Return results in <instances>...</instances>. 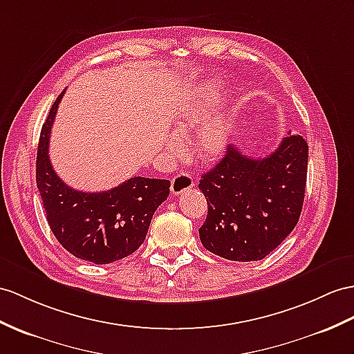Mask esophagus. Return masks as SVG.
<instances>
[{
    "instance_id": "esophagus-1",
    "label": "esophagus",
    "mask_w": 354,
    "mask_h": 354,
    "mask_svg": "<svg viewBox=\"0 0 354 354\" xmlns=\"http://www.w3.org/2000/svg\"><path fill=\"white\" fill-rule=\"evenodd\" d=\"M194 187V178L187 172H180L174 178L171 180V194L182 195Z\"/></svg>"
}]
</instances>
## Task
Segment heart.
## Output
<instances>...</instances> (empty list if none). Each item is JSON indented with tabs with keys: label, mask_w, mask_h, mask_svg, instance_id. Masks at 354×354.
<instances>
[{
	"label": "heart",
	"mask_w": 354,
	"mask_h": 354,
	"mask_svg": "<svg viewBox=\"0 0 354 354\" xmlns=\"http://www.w3.org/2000/svg\"><path fill=\"white\" fill-rule=\"evenodd\" d=\"M221 85L218 82H207L198 90L192 97L178 111V124L185 131L192 127L203 126L210 115V111L214 105ZM228 142L227 129L222 123H210L200 132L196 138V149L204 159H214L225 150ZM178 140H174V145H178Z\"/></svg>",
	"instance_id": "obj_1"
}]
</instances>
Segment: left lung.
Masks as SVG:
<instances>
[{"label":"left lung","mask_w":354,"mask_h":354,"mask_svg":"<svg viewBox=\"0 0 354 354\" xmlns=\"http://www.w3.org/2000/svg\"><path fill=\"white\" fill-rule=\"evenodd\" d=\"M308 144L282 138L266 158H249L234 145L201 176L207 218L203 246L231 261H258L277 249L299 222L305 200Z\"/></svg>","instance_id":"1"}]
</instances>
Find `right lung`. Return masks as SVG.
Instances as JSON below:
<instances>
[{"mask_svg":"<svg viewBox=\"0 0 354 354\" xmlns=\"http://www.w3.org/2000/svg\"><path fill=\"white\" fill-rule=\"evenodd\" d=\"M62 93L41 127L36 182L50 231L66 251L94 264L133 254L147 236L158 207L169 195V180L132 177L103 192L68 187L49 160V135Z\"/></svg>","mask_w":354,"mask_h":354,"instance_id":"obj_1","label":"right lung"}]
</instances>
